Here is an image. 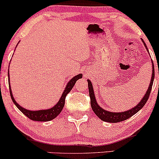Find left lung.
<instances>
[{"label": "left lung", "mask_w": 159, "mask_h": 159, "mask_svg": "<svg viewBox=\"0 0 159 159\" xmlns=\"http://www.w3.org/2000/svg\"><path fill=\"white\" fill-rule=\"evenodd\" d=\"M142 42H143L144 46L147 48V52L149 53L148 48H147V46L146 45L143 39H142ZM152 61V77H151L150 83H149V85L148 87V89H147V92L144 94L143 97L142 98V99L140 100V102L134 106L132 108L129 109L128 111H122V112H111V111H108L105 109H103L102 107H100L98 105L96 99V96H95L93 87L92 82H91L90 80L87 79V82H88V88H89V94H90V105L91 107H92L93 112L96 114V116L98 117H99V119H101L102 121L107 122V123H118V122L124 121V120H126L129 118H130L131 116H132L133 115H134L136 113H138L140 109L143 107L144 105H145L146 102L148 100L149 94H150L151 90H152V84L153 81H154V77H155V72H154V65H153V62Z\"/></svg>", "instance_id": "left-lung-1"}]
</instances>
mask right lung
Segmentation results:
<instances>
[{"label":"right lung","mask_w":159,"mask_h":159,"mask_svg":"<svg viewBox=\"0 0 159 159\" xmlns=\"http://www.w3.org/2000/svg\"><path fill=\"white\" fill-rule=\"evenodd\" d=\"M19 44V43H18ZM82 74H78L77 75H75L73 77L72 79L67 83L66 86L64 90H63V94H62L61 97L60 98L59 101L57 102V103L54 106L51 107V108L48 109H42V110H37V111H30L28 109L25 108V107H21V105H19L15 98L13 97V95H12V90H11L10 87V73L8 72V80H9V87H10V96L11 98H12V102L15 104L16 106L19 109L21 112L23 113L25 116H27L29 119L34 121H39V122H46V121H51V120H54V118L57 117L58 116V114H60V113L63 110V107L65 105V98L66 95L70 92L71 90L73 88L75 84L78 81V79L82 78Z\"/></svg>","instance_id":"1"}]
</instances>
